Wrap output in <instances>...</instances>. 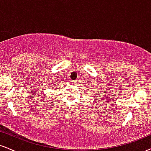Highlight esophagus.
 <instances>
[{
	"mask_svg": "<svg viewBox=\"0 0 151 151\" xmlns=\"http://www.w3.org/2000/svg\"><path fill=\"white\" fill-rule=\"evenodd\" d=\"M72 83H73V84H75V83H76V82H77V81H72Z\"/></svg>",
	"mask_w": 151,
	"mask_h": 151,
	"instance_id": "34e87169",
	"label": "esophagus"
}]
</instances>
